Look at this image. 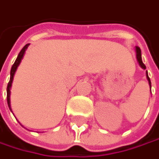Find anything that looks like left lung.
Wrapping results in <instances>:
<instances>
[{"instance_id":"8db88e82","label":"left lung","mask_w":159,"mask_h":159,"mask_svg":"<svg viewBox=\"0 0 159 159\" xmlns=\"http://www.w3.org/2000/svg\"><path fill=\"white\" fill-rule=\"evenodd\" d=\"M135 53H136V58H137V61H138L139 65L141 66L142 69L145 70L146 67H145V65H144L143 62V59H142V52H141L140 47H138V46L135 47ZM146 78H147V80H148V83H149V86H150V89H151V81H150V78H149V76H148L147 70H146Z\"/></svg>"}]
</instances>
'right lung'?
Instances as JSON below:
<instances>
[{
	"label": "right lung",
	"mask_w": 159,
	"mask_h": 159,
	"mask_svg": "<svg viewBox=\"0 0 159 159\" xmlns=\"http://www.w3.org/2000/svg\"><path fill=\"white\" fill-rule=\"evenodd\" d=\"M29 45H30V43L26 44V45L22 48V50L19 52V54H18V56H17V57H16V59L14 65H13L12 68H11V71H10V81H9L8 86H7V103H8V107H9V109H10L11 112H12V109H11L10 96H11V88H12L13 79H14L15 73H16V69H17V67L19 66V64H20V62H21V60H22V58H23V57H24V54H25V52H26V50H27V48H28ZM12 113H13V112H12Z\"/></svg>",
	"instance_id": "obj_1"
}]
</instances>
